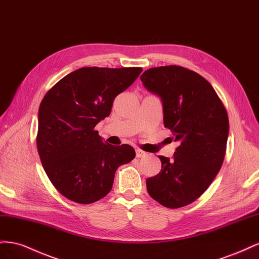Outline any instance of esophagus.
I'll use <instances>...</instances> for the list:
<instances>
[{"label": "esophagus", "mask_w": 259, "mask_h": 259, "mask_svg": "<svg viewBox=\"0 0 259 259\" xmlns=\"http://www.w3.org/2000/svg\"><path fill=\"white\" fill-rule=\"evenodd\" d=\"M147 152L140 150V149H137L136 150V158H143V156H146Z\"/></svg>", "instance_id": "obj_1"}]
</instances>
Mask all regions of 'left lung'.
<instances>
[{
	"mask_svg": "<svg viewBox=\"0 0 259 259\" xmlns=\"http://www.w3.org/2000/svg\"><path fill=\"white\" fill-rule=\"evenodd\" d=\"M140 80L161 98L164 126L179 142L173 159L159 156L162 168L147 179L148 193L165 207L186 206L207 189L223 165L228 115L213 86L191 70L151 68Z\"/></svg>",
	"mask_w": 259,
	"mask_h": 259,
	"instance_id": "obj_1",
	"label": "left lung"
}]
</instances>
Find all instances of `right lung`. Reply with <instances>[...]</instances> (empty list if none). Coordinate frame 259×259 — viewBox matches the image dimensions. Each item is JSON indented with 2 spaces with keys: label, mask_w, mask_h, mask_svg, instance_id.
Here are the masks:
<instances>
[{
  "label": "right lung",
  "mask_w": 259,
  "mask_h": 259,
  "mask_svg": "<svg viewBox=\"0 0 259 259\" xmlns=\"http://www.w3.org/2000/svg\"><path fill=\"white\" fill-rule=\"evenodd\" d=\"M142 71L80 68L46 93L38 108L37 151L46 175L67 199L81 204L103 199L117 167L135 158L133 147L105 144L94 128Z\"/></svg>",
  "instance_id": "add662e5"
}]
</instances>
